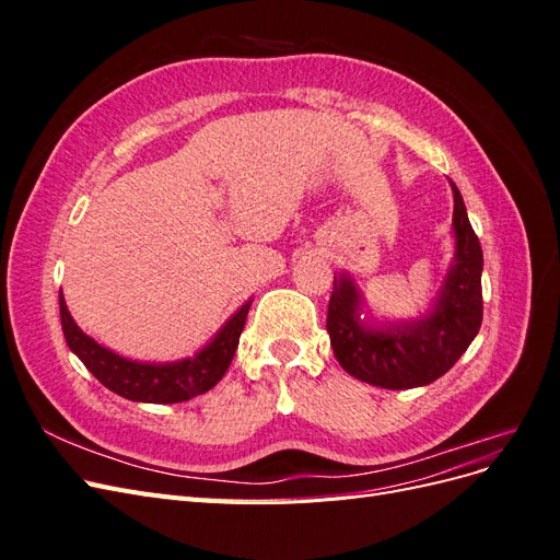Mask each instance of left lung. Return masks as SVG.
Masks as SVG:
<instances>
[{
  "instance_id": "1",
  "label": "left lung",
  "mask_w": 560,
  "mask_h": 560,
  "mask_svg": "<svg viewBox=\"0 0 560 560\" xmlns=\"http://www.w3.org/2000/svg\"><path fill=\"white\" fill-rule=\"evenodd\" d=\"M453 191L455 254L432 317L418 329H376L360 317V296L343 276H334L327 331L338 364L350 376L385 389H409L442 378L460 360L483 317V252L457 186Z\"/></svg>"
}]
</instances>
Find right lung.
Instances as JSON below:
<instances>
[{
	"instance_id": "obj_1",
	"label": "right lung",
	"mask_w": 560,
	"mask_h": 560,
	"mask_svg": "<svg viewBox=\"0 0 560 560\" xmlns=\"http://www.w3.org/2000/svg\"><path fill=\"white\" fill-rule=\"evenodd\" d=\"M249 306L252 303L247 301L238 313L229 317L222 329L214 334L212 341L200 352H196L194 358L177 362H140L128 360L124 354L100 346L91 336L83 334L77 327L70 311H67L60 292L62 331L70 350L112 393L130 401L144 404L189 401L196 395L208 393L210 387L222 381L233 360L235 348H238Z\"/></svg>"
}]
</instances>
